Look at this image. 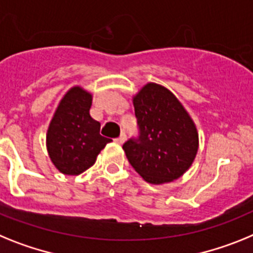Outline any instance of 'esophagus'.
Masks as SVG:
<instances>
[{"mask_svg": "<svg viewBox=\"0 0 253 253\" xmlns=\"http://www.w3.org/2000/svg\"><path fill=\"white\" fill-rule=\"evenodd\" d=\"M125 141H126V135H125V133H121L120 137H117V139H116V142H117V144H120V145L124 144Z\"/></svg>", "mask_w": 253, "mask_h": 253, "instance_id": "esophagus-1", "label": "esophagus"}]
</instances>
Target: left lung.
Returning <instances> with one entry per match:
<instances>
[{"instance_id": "left-lung-1", "label": "left lung", "mask_w": 253, "mask_h": 253, "mask_svg": "<svg viewBox=\"0 0 253 253\" xmlns=\"http://www.w3.org/2000/svg\"><path fill=\"white\" fill-rule=\"evenodd\" d=\"M140 128L124 150L129 164L148 183L178 179L199 150L196 125L177 96L166 86L148 83L132 98Z\"/></svg>"}]
</instances>
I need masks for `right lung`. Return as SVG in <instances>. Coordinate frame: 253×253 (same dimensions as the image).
I'll return each instance as SVG.
<instances>
[{"label": "right lung", "instance_id": "obj_1", "mask_svg": "<svg viewBox=\"0 0 253 253\" xmlns=\"http://www.w3.org/2000/svg\"><path fill=\"white\" fill-rule=\"evenodd\" d=\"M93 95L81 86H72L58 103L48 126V155L61 173L79 175L95 163L111 142L99 133L100 124L90 116Z\"/></svg>", "mask_w": 253, "mask_h": 253}]
</instances>
